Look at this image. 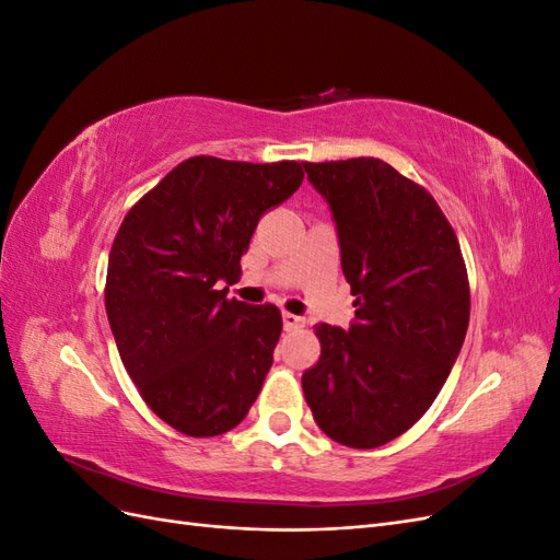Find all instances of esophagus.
Here are the masks:
<instances>
[{
  "label": "esophagus",
  "instance_id": "obj_1",
  "mask_svg": "<svg viewBox=\"0 0 560 560\" xmlns=\"http://www.w3.org/2000/svg\"><path fill=\"white\" fill-rule=\"evenodd\" d=\"M303 325H306V319H303V317H299V315H292V313H282V327H284L287 331H292V329H301Z\"/></svg>",
  "mask_w": 560,
  "mask_h": 560
}]
</instances>
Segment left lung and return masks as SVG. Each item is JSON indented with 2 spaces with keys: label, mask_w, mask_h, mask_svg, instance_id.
Wrapping results in <instances>:
<instances>
[{
  "label": "left lung",
  "mask_w": 560,
  "mask_h": 560,
  "mask_svg": "<svg viewBox=\"0 0 560 560\" xmlns=\"http://www.w3.org/2000/svg\"><path fill=\"white\" fill-rule=\"evenodd\" d=\"M336 224L354 296L348 329L317 325L319 360L301 378L334 442L376 448L422 418L469 325L467 270L436 200L381 159L303 163Z\"/></svg>",
  "instance_id": "obj_1"
}]
</instances>
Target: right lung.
I'll return each instance as SVG.
<instances>
[{"instance_id": "right-lung-1", "label": "right lung", "mask_w": 560, "mask_h": 560, "mask_svg": "<svg viewBox=\"0 0 560 560\" xmlns=\"http://www.w3.org/2000/svg\"><path fill=\"white\" fill-rule=\"evenodd\" d=\"M301 163L196 156L126 214L107 266L114 341L142 399L189 436L233 430L259 397L282 317L226 299L268 208L303 182Z\"/></svg>"}]
</instances>
